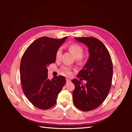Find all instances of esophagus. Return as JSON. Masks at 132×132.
<instances>
[{"label": "esophagus", "instance_id": "1", "mask_svg": "<svg viewBox=\"0 0 132 132\" xmlns=\"http://www.w3.org/2000/svg\"><path fill=\"white\" fill-rule=\"evenodd\" d=\"M66 82H67V83L70 82V79H69V78H66Z\"/></svg>", "mask_w": 132, "mask_h": 132}]
</instances>
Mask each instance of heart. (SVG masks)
I'll list each match as a JSON object with an SVG mask.
<instances>
[{
    "label": "heart",
    "instance_id": "obj_1",
    "mask_svg": "<svg viewBox=\"0 0 132 132\" xmlns=\"http://www.w3.org/2000/svg\"><path fill=\"white\" fill-rule=\"evenodd\" d=\"M70 51L71 52L72 54L74 55V57L78 58L79 60H83V48L82 46L80 45L79 44H71L69 47ZM62 53V49L59 48L55 54V57L56 59H60L61 55ZM62 70L64 73L70 75L71 74V70L68 67H63L62 68Z\"/></svg>",
    "mask_w": 132,
    "mask_h": 132
}]
</instances>
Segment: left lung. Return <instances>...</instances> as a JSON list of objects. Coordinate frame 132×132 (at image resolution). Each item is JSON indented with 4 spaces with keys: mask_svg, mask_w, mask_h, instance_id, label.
Segmentation results:
<instances>
[{
    "mask_svg": "<svg viewBox=\"0 0 132 132\" xmlns=\"http://www.w3.org/2000/svg\"><path fill=\"white\" fill-rule=\"evenodd\" d=\"M75 39L87 46L89 55L77 75V78H83L87 83L83 85L76 78L71 80L75 85L73 103L80 110L89 111L99 106L108 96L112 80V61L108 49L98 39L91 37Z\"/></svg>",
    "mask_w": 132,
    "mask_h": 132,
    "instance_id": "left-lung-1",
    "label": "left lung"
}]
</instances>
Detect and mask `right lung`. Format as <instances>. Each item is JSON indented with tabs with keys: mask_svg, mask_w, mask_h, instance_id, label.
<instances>
[{
	"mask_svg": "<svg viewBox=\"0 0 132 132\" xmlns=\"http://www.w3.org/2000/svg\"><path fill=\"white\" fill-rule=\"evenodd\" d=\"M66 38H39L28 47L22 57L20 72L23 91L29 102L39 109L54 106L66 82L62 75L47 79V69L55 62L56 52Z\"/></svg>",
	"mask_w": 132,
	"mask_h": 132,
	"instance_id": "obj_1",
	"label": "right lung"
}]
</instances>
